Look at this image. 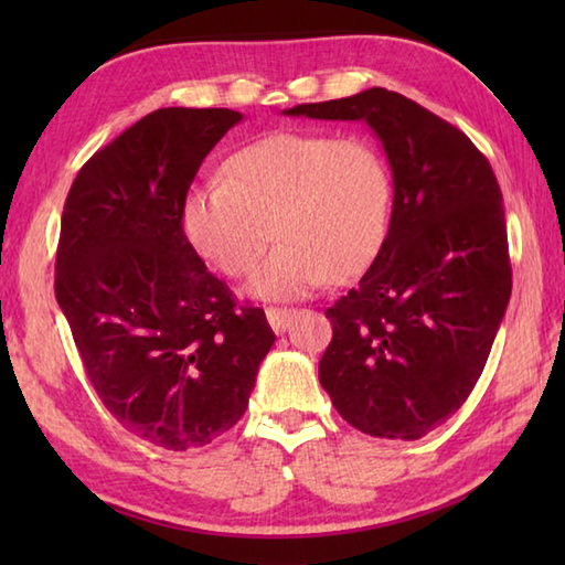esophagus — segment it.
<instances>
[{
	"label": "esophagus",
	"mask_w": 565,
	"mask_h": 565,
	"mask_svg": "<svg viewBox=\"0 0 565 565\" xmlns=\"http://www.w3.org/2000/svg\"><path fill=\"white\" fill-rule=\"evenodd\" d=\"M294 316H296V310H291V308H267V320H269L274 332L289 330Z\"/></svg>",
	"instance_id": "esophagus-1"
}]
</instances>
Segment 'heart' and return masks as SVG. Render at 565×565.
I'll list each match as a JSON object with an SVG mask.
<instances>
[{
    "instance_id": "b5f03b06",
    "label": "heart",
    "mask_w": 565,
    "mask_h": 565,
    "mask_svg": "<svg viewBox=\"0 0 565 565\" xmlns=\"http://www.w3.org/2000/svg\"><path fill=\"white\" fill-rule=\"evenodd\" d=\"M391 170L374 142L281 130L235 152L225 179L189 189L184 235L227 276L255 267L269 239H281L247 281L264 301H296L328 279L362 274L391 223Z\"/></svg>"
}]
</instances>
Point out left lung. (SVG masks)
Here are the masks:
<instances>
[{"instance_id": "obj_1", "label": "left lung", "mask_w": 565, "mask_h": 565, "mask_svg": "<svg viewBox=\"0 0 565 565\" xmlns=\"http://www.w3.org/2000/svg\"><path fill=\"white\" fill-rule=\"evenodd\" d=\"M284 116L364 121L393 174L388 235L354 289L326 310L318 376L364 435L413 441L481 379L512 291L493 167L459 128L398 92L301 104Z\"/></svg>"}]
</instances>
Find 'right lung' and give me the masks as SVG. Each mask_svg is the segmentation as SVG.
<instances>
[{"label":"right lung","mask_w":565,"mask_h":565,"mask_svg":"<svg viewBox=\"0 0 565 565\" xmlns=\"http://www.w3.org/2000/svg\"><path fill=\"white\" fill-rule=\"evenodd\" d=\"M239 121L231 109L148 114L82 167L60 223L55 298L84 371L118 423L172 451L243 417L276 340L182 227L203 158Z\"/></svg>","instance_id":"1"}]
</instances>
